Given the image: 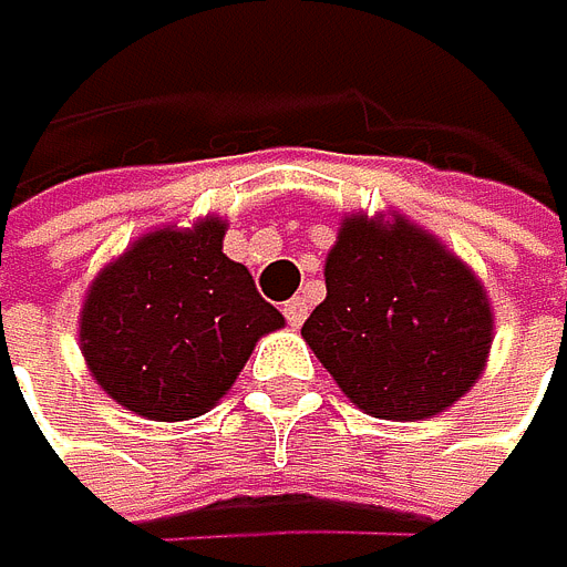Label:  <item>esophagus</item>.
<instances>
[{"label":"esophagus","mask_w":567,"mask_h":567,"mask_svg":"<svg viewBox=\"0 0 567 567\" xmlns=\"http://www.w3.org/2000/svg\"><path fill=\"white\" fill-rule=\"evenodd\" d=\"M284 316H287L290 327H301V322L308 319V305H305V298L287 301V305H284Z\"/></svg>","instance_id":"esophagus-1"}]
</instances>
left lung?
I'll return each instance as SVG.
<instances>
[{
  "mask_svg": "<svg viewBox=\"0 0 567 567\" xmlns=\"http://www.w3.org/2000/svg\"><path fill=\"white\" fill-rule=\"evenodd\" d=\"M327 298L301 337L354 408L419 422L483 377L494 308L483 280L401 213H351L327 255Z\"/></svg>",
  "mask_w": 567,
  "mask_h": 567,
  "instance_id": "1",
  "label": "left lung"
}]
</instances>
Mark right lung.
Returning a JSON list of instances; mask_svg holds the SVG:
<instances>
[{
	"label": "right lung",
	"mask_w": 567,
	"mask_h": 567,
	"mask_svg": "<svg viewBox=\"0 0 567 567\" xmlns=\"http://www.w3.org/2000/svg\"><path fill=\"white\" fill-rule=\"evenodd\" d=\"M227 219L155 227L99 269L81 305L95 383L152 422L198 419L234 386L255 344L284 327L251 272L223 255Z\"/></svg>",
	"instance_id": "add662e5"
}]
</instances>
